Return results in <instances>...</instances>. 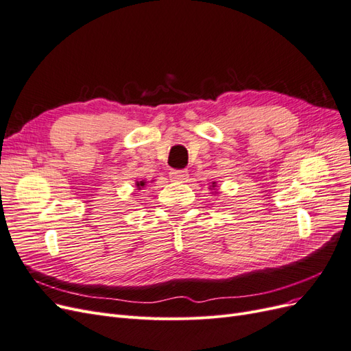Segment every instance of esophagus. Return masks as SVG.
<instances>
[{"label":"esophagus","instance_id":"1","mask_svg":"<svg viewBox=\"0 0 351 351\" xmlns=\"http://www.w3.org/2000/svg\"><path fill=\"white\" fill-rule=\"evenodd\" d=\"M169 177H171L174 182H184V180H187L189 174L187 169H173V171L169 173Z\"/></svg>","mask_w":351,"mask_h":351}]
</instances>
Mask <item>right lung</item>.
Wrapping results in <instances>:
<instances>
[{"instance_id":"1","label":"right lung","mask_w":351,"mask_h":351,"mask_svg":"<svg viewBox=\"0 0 351 351\" xmlns=\"http://www.w3.org/2000/svg\"><path fill=\"white\" fill-rule=\"evenodd\" d=\"M141 186L143 187V186H145V183H143V182H141V183H137V187H141Z\"/></svg>"}]
</instances>
